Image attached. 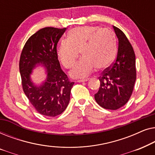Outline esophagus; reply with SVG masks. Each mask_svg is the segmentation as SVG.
Segmentation results:
<instances>
[{"mask_svg": "<svg viewBox=\"0 0 155 155\" xmlns=\"http://www.w3.org/2000/svg\"><path fill=\"white\" fill-rule=\"evenodd\" d=\"M89 80V78H86V79H82V80H78V82H87Z\"/></svg>", "mask_w": 155, "mask_h": 155, "instance_id": "34e87169", "label": "esophagus"}]
</instances>
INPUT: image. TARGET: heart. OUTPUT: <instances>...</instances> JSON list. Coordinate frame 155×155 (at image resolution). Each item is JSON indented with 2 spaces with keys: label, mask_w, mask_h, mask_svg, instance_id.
I'll use <instances>...</instances> for the list:
<instances>
[{
  "label": "heart",
  "mask_w": 155,
  "mask_h": 155,
  "mask_svg": "<svg viewBox=\"0 0 155 155\" xmlns=\"http://www.w3.org/2000/svg\"><path fill=\"white\" fill-rule=\"evenodd\" d=\"M79 51L82 58L70 72L75 78L86 77L97 68H107L113 63L116 53L115 36L109 29L92 26L72 29L68 39L59 44L57 54L62 64L69 68L79 56Z\"/></svg>",
  "instance_id": "b5f03b06"
}]
</instances>
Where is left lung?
Instances as JSON below:
<instances>
[{"label":"left lung","instance_id":"left-lung-1","mask_svg":"<svg viewBox=\"0 0 155 155\" xmlns=\"http://www.w3.org/2000/svg\"><path fill=\"white\" fill-rule=\"evenodd\" d=\"M118 40L117 56L111 67L107 68L101 77L98 92L94 99L100 107L110 110L120 109L132 94L135 80V55L125 34L113 26Z\"/></svg>","mask_w":155,"mask_h":155}]
</instances>
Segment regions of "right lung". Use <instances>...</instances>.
Listing matches in <instances>:
<instances>
[{"label":"right lung","mask_w":155,"mask_h":155,"mask_svg":"<svg viewBox=\"0 0 155 155\" xmlns=\"http://www.w3.org/2000/svg\"><path fill=\"white\" fill-rule=\"evenodd\" d=\"M66 28L44 27L31 36L25 43L20 59V73L23 91L39 114L54 117L62 114L69 104L71 82L61 68L57 44ZM41 65L45 68L47 79L37 86L31 79L33 70Z\"/></svg>","instance_id":"obj_1"}]
</instances>
